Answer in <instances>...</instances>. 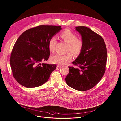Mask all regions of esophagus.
<instances>
[{
    "instance_id": "obj_1",
    "label": "esophagus",
    "mask_w": 121,
    "mask_h": 121,
    "mask_svg": "<svg viewBox=\"0 0 121 121\" xmlns=\"http://www.w3.org/2000/svg\"><path fill=\"white\" fill-rule=\"evenodd\" d=\"M57 67L58 68L61 67H62V65H60V64H58V65H57Z\"/></svg>"
}]
</instances>
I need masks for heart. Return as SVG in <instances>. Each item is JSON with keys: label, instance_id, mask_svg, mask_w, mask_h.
Returning a JSON list of instances; mask_svg holds the SVG:
<instances>
[{"label": "heart", "instance_id": "obj_1", "mask_svg": "<svg viewBox=\"0 0 121 121\" xmlns=\"http://www.w3.org/2000/svg\"><path fill=\"white\" fill-rule=\"evenodd\" d=\"M60 36L67 43V52H71L75 55H78L80 53L83 47V42L81 39H78L75 34L69 29H67L62 32ZM56 43V38L54 36L51 37L48 42V48L50 52L54 51ZM72 59V54L70 52L65 54L57 53L51 58L52 63L60 64L68 63Z\"/></svg>", "mask_w": 121, "mask_h": 121}]
</instances>
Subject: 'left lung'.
I'll list each match as a JSON object with an SVG mask.
<instances>
[{"label":"left lung","instance_id":"obj_1","mask_svg":"<svg viewBox=\"0 0 121 121\" xmlns=\"http://www.w3.org/2000/svg\"><path fill=\"white\" fill-rule=\"evenodd\" d=\"M82 36L83 47L79 55L69 66L65 80L68 85L80 91L89 90L101 80L106 70L107 52L103 38L84 26L76 27Z\"/></svg>","mask_w":121,"mask_h":121}]
</instances>
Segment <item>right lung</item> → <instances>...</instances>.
Returning <instances> with one entry per match:
<instances>
[{
  "label": "right lung",
  "mask_w": 121,
  "mask_h": 121,
  "mask_svg": "<svg viewBox=\"0 0 121 121\" xmlns=\"http://www.w3.org/2000/svg\"><path fill=\"white\" fill-rule=\"evenodd\" d=\"M61 26L41 25L24 32L12 51L10 63L13 75L21 85L28 88L45 83L56 64L41 63L49 57L48 42L61 30Z\"/></svg>",
  "instance_id": "obj_1"
}]
</instances>
